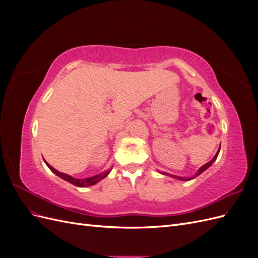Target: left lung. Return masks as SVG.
<instances>
[{
    "mask_svg": "<svg viewBox=\"0 0 258 258\" xmlns=\"http://www.w3.org/2000/svg\"><path fill=\"white\" fill-rule=\"evenodd\" d=\"M220 150H221V145H220V148H218V151L216 152V154H215V156L214 157L211 159L209 162H207L206 165H204L202 166L201 168H199V170L197 171V173L195 174V175H192V176H190V177H183V176H177V175H173V174H170V173H167V172H160L159 171V173H161V174H163V175H167V176H170V177H173V178H176V179H179V181H190V179H192V178H195V177H197L198 175H200L202 172H205V171L209 168V167H211L212 166V163L216 160V158H217V156H218V153H220Z\"/></svg>",
    "mask_w": 258,
    "mask_h": 258,
    "instance_id": "1",
    "label": "left lung"
}]
</instances>
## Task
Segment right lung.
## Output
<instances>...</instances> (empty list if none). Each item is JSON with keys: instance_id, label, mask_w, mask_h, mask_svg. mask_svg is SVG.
<instances>
[{"instance_id": "obj_1", "label": "right lung", "mask_w": 258, "mask_h": 258, "mask_svg": "<svg viewBox=\"0 0 258 258\" xmlns=\"http://www.w3.org/2000/svg\"><path fill=\"white\" fill-rule=\"evenodd\" d=\"M45 161V160H44ZM46 165H47V167L51 170V172H53L56 175H58L59 177H61L62 179H64V181L71 183L77 187H87V186H92L97 184L98 182H100L101 179H103L104 177H106L108 175V173L111 172L112 169H108L106 171H104V172L100 173V174H97V175H93V176H90V177H86V178H75L71 175L69 174H66V173H62L60 172V171L56 170L54 168H52L49 163L47 161H45Z\"/></svg>"}]
</instances>
